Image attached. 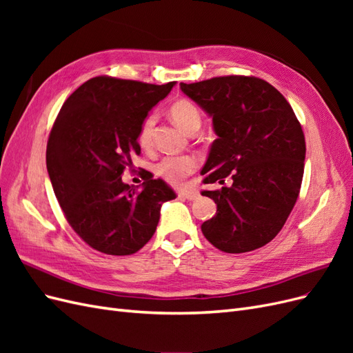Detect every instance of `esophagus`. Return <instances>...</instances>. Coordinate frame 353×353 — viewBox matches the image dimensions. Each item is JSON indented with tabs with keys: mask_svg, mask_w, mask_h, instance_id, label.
Here are the masks:
<instances>
[{
	"mask_svg": "<svg viewBox=\"0 0 353 353\" xmlns=\"http://www.w3.org/2000/svg\"><path fill=\"white\" fill-rule=\"evenodd\" d=\"M178 197L187 199V200H196L199 197V193H197L196 190H179L178 191Z\"/></svg>",
	"mask_w": 353,
	"mask_h": 353,
	"instance_id": "obj_1",
	"label": "esophagus"
}]
</instances>
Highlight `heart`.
<instances>
[{"label":"heart","instance_id":"heart-1","mask_svg":"<svg viewBox=\"0 0 353 353\" xmlns=\"http://www.w3.org/2000/svg\"><path fill=\"white\" fill-rule=\"evenodd\" d=\"M169 114L174 122L183 128L188 134L196 132L201 125V113L197 105L187 99H181L174 101L169 108ZM156 116L148 114L143 121L138 132V143L145 150L153 147ZM199 166V159L193 154L184 156H166L156 165V174L162 176L170 184H179L194 172Z\"/></svg>","mask_w":353,"mask_h":353}]
</instances>
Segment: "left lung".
<instances>
[{"label": "left lung", "instance_id": "8db88e82", "mask_svg": "<svg viewBox=\"0 0 353 353\" xmlns=\"http://www.w3.org/2000/svg\"><path fill=\"white\" fill-rule=\"evenodd\" d=\"M209 116L218 138L201 170V191L216 203V215L201 232L216 249H259L281 231L296 205L305 168V135L284 99L256 77H218L179 83Z\"/></svg>", "mask_w": 353, "mask_h": 353}]
</instances>
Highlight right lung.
<instances>
[{
	"label": "right lung",
	"instance_id": "obj_1",
	"mask_svg": "<svg viewBox=\"0 0 353 353\" xmlns=\"http://www.w3.org/2000/svg\"><path fill=\"white\" fill-rule=\"evenodd\" d=\"M175 82L145 83L95 77L63 104L47 143V170L59 205L78 236L105 254L126 256L153 237L165 201V181L144 170L143 188L122 181L141 153L138 132Z\"/></svg>",
	"mask_w": 353,
	"mask_h": 353
}]
</instances>
